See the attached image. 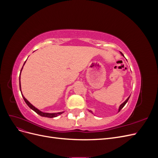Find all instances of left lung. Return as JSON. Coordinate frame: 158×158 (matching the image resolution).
Here are the masks:
<instances>
[{"label": "left lung", "mask_w": 158, "mask_h": 158, "mask_svg": "<svg viewBox=\"0 0 158 158\" xmlns=\"http://www.w3.org/2000/svg\"><path fill=\"white\" fill-rule=\"evenodd\" d=\"M121 52V55H123V56H124V55H123V54L122 53V52ZM130 96H131V95H129V97H128V98H127V99L125 100V102H123V103L122 104H121V105H120V106H119V107H118V112H119V111H121V109H123V107L124 106H125V104H126V103H127V102L128 101V99H129V98H130ZM88 111H89V112H90L91 113H92V114H94V113H93V112H92V111H91V110H88Z\"/></svg>", "instance_id": "left-lung-1"}]
</instances>
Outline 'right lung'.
Wrapping results in <instances>:
<instances>
[{
  "instance_id": "add662e5",
  "label": "right lung",
  "mask_w": 158,
  "mask_h": 158,
  "mask_svg": "<svg viewBox=\"0 0 158 158\" xmlns=\"http://www.w3.org/2000/svg\"><path fill=\"white\" fill-rule=\"evenodd\" d=\"M26 61H25V63H24V64H23V66H24V64H25V63H26ZM23 66H22V69H21V72H22V69H23ZM21 72H20V74H21ZM19 84H20V89L21 94H22V90H21V84H20V78H19ZM22 98H23V100H24L28 106V107H29L31 109H32L33 111H34L36 113H37L38 114H40V115L41 116V117H48V118H53V117H58L59 115H60V114H61L62 113H64V111L58 112V113H45V112H43V111H40V109H38L37 108H36L35 106H33L31 103H30V102H28L27 100L25 98V97L23 96V94H22Z\"/></svg>"
}]
</instances>
